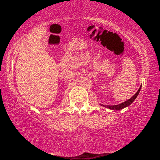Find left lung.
I'll return each mask as SVG.
<instances>
[{
    "mask_svg": "<svg viewBox=\"0 0 160 160\" xmlns=\"http://www.w3.org/2000/svg\"><path fill=\"white\" fill-rule=\"evenodd\" d=\"M140 89H141V86L140 87L139 90H138L137 92L135 93V94H134V95L131 97V99H129L127 100V101L124 102H123V103H121V104H118V105H113V106H110V105H106V106H105V105H104V107H107V108H109V109H112V110H120V109H123V108H125V107H128L129 105L131 104H132V103L133 102L134 100H135V99H136L137 96L138 95V94H139V92H140Z\"/></svg>",
    "mask_w": 160,
    "mask_h": 160,
    "instance_id": "8db88e82",
    "label": "left lung"
}]
</instances>
